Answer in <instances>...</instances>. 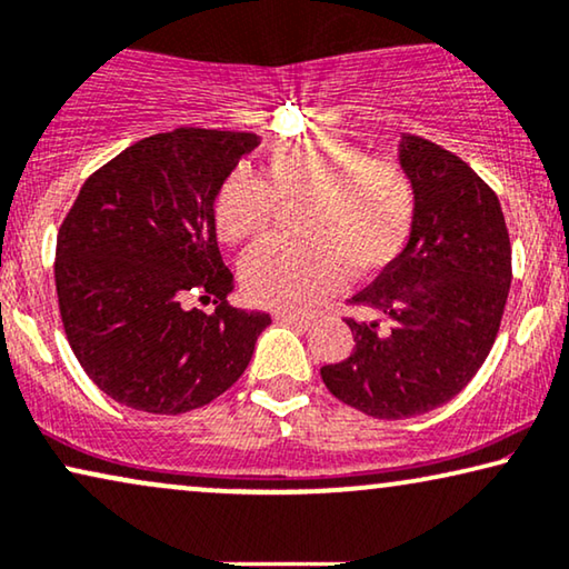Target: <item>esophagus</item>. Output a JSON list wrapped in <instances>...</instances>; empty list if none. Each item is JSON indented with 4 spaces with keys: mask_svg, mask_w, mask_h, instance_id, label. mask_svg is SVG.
Returning a JSON list of instances; mask_svg holds the SVG:
<instances>
[{
    "mask_svg": "<svg viewBox=\"0 0 569 569\" xmlns=\"http://www.w3.org/2000/svg\"><path fill=\"white\" fill-rule=\"evenodd\" d=\"M276 319L281 325H291L293 330H301V332H307L309 327H311V319L309 317H299V315H278Z\"/></svg>",
    "mask_w": 569,
    "mask_h": 569,
    "instance_id": "1",
    "label": "esophagus"
}]
</instances>
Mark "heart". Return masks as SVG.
I'll use <instances>...</instances> for the list:
<instances>
[{
  "mask_svg": "<svg viewBox=\"0 0 569 569\" xmlns=\"http://www.w3.org/2000/svg\"><path fill=\"white\" fill-rule=\"evenodd\" d=\"M296 206V239H268L242 260L247 301L273 311H311L348 278L379 276L410 244L418 186L391 157H371L338 133L301 136L268 151L266 178L234 167L213 196L221 242L260 237L278 208Z\"/></svg>",
  "mask_w": 569,
  "mask_h": 569,
  "instance_id": "obj_1",
  "label": "heart"
}]
</instances>
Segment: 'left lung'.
I'll list each match as a JSON object with an SVG mask.
<instances>
[{
	"label": "left lung",
	"mask_w": 569,
	"mask_h": 569,
	"mask_svg": "<svg viewBox=\"0 0 569 569\" xmlns=\"http://www.w3.org/2000/svg\"><path fill=\"white\" fill-rule=\"evenodd\" d=\"M402 164L418 186L410 244L348 299L373 319L346 317L353 353L319 371L340 402L379 420L436 410L467 387L498 338L513 278L495 190L420 136H405Z\"/></svg>",
	"instance_id": "left-lung-1"
}]
</instances>
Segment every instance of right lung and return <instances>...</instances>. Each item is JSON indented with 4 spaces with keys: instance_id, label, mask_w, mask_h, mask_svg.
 <instances>
[{
    "instance_id": "obj_1",
    "label": "right lung",
    "mask_w": 569,
    "mask_h": 569,
    "mask_svg": "<svg viewBox=\"0 0 569 569\" xmlns=\"http://www.w3.org/2000/svg\"><path fill=\"white\" fill-rule=\"evenodd\" d=\"M258 133L178 128L123 149L84 180L56 239L63 332L87 376L131 410L180 415L250 363L266 311L231 307L213 196ZM213 300V312L190 310Z\"/></svg>"
}]
</instances>
